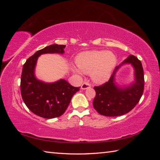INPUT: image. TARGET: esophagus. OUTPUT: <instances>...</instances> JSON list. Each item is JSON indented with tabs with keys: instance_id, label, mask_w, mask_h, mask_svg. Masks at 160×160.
<instances>
[{
	"instance_id": "34e87169",
	"label": "esophagus",
	"mask_w": 160,
	"mask_h": 160,
	"mask_svg": "<svg viewBox=\"0 0 160 160\" xmlns=\"http://www.w3.org/2000/svg\"><path fill=\"white\" fill-rule=\"evenodd\" d=\"M91 87V85H90V83H88V82H84L82 85H81V89H82V90H87V89H88V88H90Z\"/></svg>"
}]
</instances>
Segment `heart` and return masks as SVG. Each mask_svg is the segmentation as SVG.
<instances>
[{"instance_id": "obj_1", "label": "heart", "mask_w": 160, "mask_h": 160, "mask_svg": "<svg viewBox=\"0 0 160 160\" xmlns=\"http://www.w3.org/2000/svg\"><path fill=\"white\" fill-rule=\"evenodd\" d=\"M76 63L78 67H72L75 73L89 74L93 82L104 83L109 79L117 63V58L112 51H88L78 54Z\"/></svg>"}]
</instances>
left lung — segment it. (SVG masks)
<instances>
[{"mask_svg": "<svg viewBox=\"0 0 160 160\" xmlns=\"http://www.w3.org/2000/svg\"><path fill=\"white\" fill-rule=\"evenodd\" d=\"M131 64L134 69V81L121 86L115 82V74L123 64ZM96 96L94 108L99 114L118 116L128 113L138 103L144 90V72L142 63L135 56H128L113 70L109 80L104 85L94 87Z\"/></svg>", "mask_w": 160, "mask_h": 160, "instance_id": "1", "label": "left lung"}]
</instances>
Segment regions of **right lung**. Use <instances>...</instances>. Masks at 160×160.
I'll return each mask as SVG.
<instances>
[{"mask_svg":"<svg viewBox=\"0 0 160 160\" xmlns=\"http://www.w3.org/2000/svg\"><path fill=\"white\" fill-rule=\"evenodd\" d=\"M66 45L52 44L37 51L26 61L21 75L20 89L26 106L34 114L44 118H53L63 115L72 96L80 90L66 80L45 82L37 79L35 68L38 58L46 53H64Z\"/></svg>","mask_w":160,"mask_h":160,"instance_id":"1","label":"right lung"}]
</instances>
